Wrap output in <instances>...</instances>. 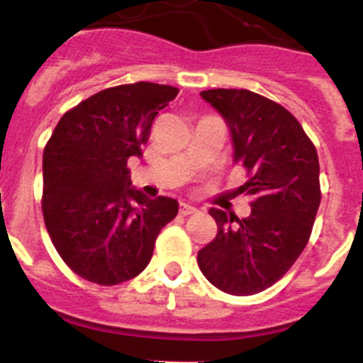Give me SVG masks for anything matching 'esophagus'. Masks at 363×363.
I'll use <instances>...</instances> for the list:
<instances>
[{
    "instance_id": "obj_1",
    "label": "esophagus",
    "mask_w": 363,
    "mask_h": 363,
    "mask_svg": "<svg viewBox=\"0 0 363 363\" xmlns=\"http://www.w3.org/2000/svg\"><path fill=\"white\" fill-rule=\"evenodd\" d=\"M179 211H181V215H194V213H197V208H195V206H191V204H186V202H182L181 204V208H179Z\"/></svg>"
}]
</instances>
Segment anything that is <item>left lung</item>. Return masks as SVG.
Returning a JSON list of instances; mask_svg holds the SVG:
<instances>
[{"instance_id":"obj_1","label":"left lung","mask_w":363,"mask_h":363,"mask_svg":"<svg viewBox=\"0 0 363 363\" xmlns=\"http://www.w3.org/2000/svg\"><path fill=\"white\" fill-rule=\"evenodd\" d=\"M224 121L233 162L247 169L246 218L211 208L217 237L197 255L202 275L230 295H255L282 279L311 235L320 206L318 155L298 121L250 90H204Z\"/></svg>"}]
</instances>
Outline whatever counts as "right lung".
I'll return each instance as SVG.
<instances>
[{"label": "right lung", "mask_w": 363, "mask_h": 363, "mask_svg": "<svg viewBox=\"0 0 363 363\" xmlns=\"http://www.w3.org/2000/svg\"><path fill=\"white\" fill-rule=\"evenodd\" d=\"M179 90L133 83L106 88L65 113L43 152V217L74 273L99 286L133 279L179 211L169 197L132 186L126 162L143 157L159 110Z\"/></svg>", "instance_id": "right-lung-1"}]
</instances>
